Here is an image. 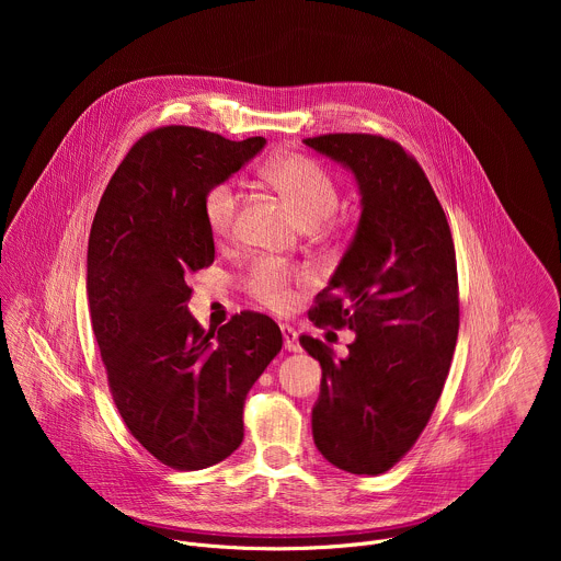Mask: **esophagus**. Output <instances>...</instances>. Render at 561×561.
<instances>
[{
    "label": "esophagus",
    "instance_id": "34e87169",
    "mask_svg": "<svg viewBox=\"0 0 561 561\" xmlns=\"http://www.w3.org/2000/svg\"><path fill=\"white\" fill-rule=\"evenodd\" d=\"M282 337H284V348L290 351V353H297L301 351V344H299V337H297V331L288 324H282Z\"/></svg>",
    "mask_w": 561,
    "mask_h": 561
}]
</instances>
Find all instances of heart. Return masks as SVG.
Returning a JSON list of instances; mask_svg holds the SVG:
<instances>
[{
	"label": "heart",
	"mask_w": 561,
	"mask_h": 561,
	"mask_svg": "<svg viewBox=\"0 0 561 561\" xmlns=\"http://www.w3.org/2000/svg\"><path fill=\"white\" fill-rule=\"evenodd\" d=\"M271 184L293 204L304 224H322L329 219L340 202L337 184L331 173L304 154L277 157L266 171ZM204 219L213 237L226 239L234 232L239 193L228 180L208 186L204 193ZM297 275L277 260H262L249 277L251 293L275 310H286L295 301Z\"/></svg>",
	"instance_id": "obj_1"
}]
</instances>
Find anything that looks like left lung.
Segmentation results:
<instances>
[{
	"mask_svg": "<svg viewBox=\"0 0 561 561\" xmlns=\"http://www.w3.org/2000/svg\"><path fill=\"white\" fill-rule=\"evenodd\" d=\"M346 169L362 217L329 286L308 314L348 327V357L310 335L322 364L312 439L333 466L379 474L420 437L442 394L459 329L457 264L444 208L407 150L377 135L304 139Z\"/></svg>",
	"mask_w": 561,
	"mask_h": 561,
	"instance_id": "left-lung-1",
	"label": "left lung"
}]
</instances>
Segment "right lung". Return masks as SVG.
<instances>
[{"instance_id": "1", "label": "right lung", "mask_w": 561, "mask_h": 561, "mask_svg": "<svg viewBox=\"0 0 561 561\" xmlns=\"http://www.w3.org/2000/svg\"><path fill=\"white\" fill-rule=\"evenodd\" d=\"M264 146L157 128L128 150L91 226L87 293L108 386L133 437L171 468H208L237 450L247 394L282 348L266 314L204 331L186 304V277L215 260L204 193Z\"/></svg>"}]
</instances>
